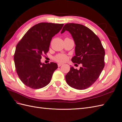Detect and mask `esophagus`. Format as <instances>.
<instances>
[{"label": "esophagus", "instance_id": "1", "mask_svg": "<svg viewBox=\"0 0 122 122\" xmlns=\"http://www.w3.org/2000/svg\"><path fill=\"white\" fill-rule=\"evenodd\" d=\"M57 65H58V67H61V66L62 65V64H58Z\"/></svg>", "mask_w": 122, "mask_h": 122}]
</instances>
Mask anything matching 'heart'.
<instances>
[{
    "instance_id": "heart-1",
    "label": "heart",
    "mask_w": 122,
    "mask_h": 122,
    "mask_svg": "<svg viewBox=\"0 0 122 122\" xmlns=\"http://www.w3.org/2000/svg\"><path fill=\"white\" fill-rule=\"evenodd\" d=\"M54 60L59 62H64L67 61L68 60V57L67 55L63 54H60L56 55L54 57Z\"/></svg>"
}]
</instances>
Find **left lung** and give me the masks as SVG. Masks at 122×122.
Listing matches in <instances>:
<instances>
[{
	"mask_svg": "<svg viewBox=\"0 0 122 122\" xmlns=\"http://www.w3.org/2000/svg\"><path fill=\"white\" fill-rule=\"evenodd\" d=\"M66 30L71 34L76 45L75 55L71 61L82 65L79 70L70 68L65 76L66 82L77 90L86 89L97 80L104 67V49L97 36L82 24L67 23L61 34Z\"/></svg>",
	"mask_w": 122,
	"mask_h": 122,
	"instance_id": "obj_1",
	"label": "left lung"
}]
</instances>
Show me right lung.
Segmentation results:
<instances>
[{"instance_id":"1","label":"right lung","mask_w":122,"mask_h":122,"mask_svg":"<svg viewBox=\"0 0 122 122\" xmlns=\"http://www.w3.org/2000/svg\"><path fill=\"white\" fill-rule=\"evenodd\" d=\"M64 24L42 22L33 26L18 42L14 54L17 74L25 86L39 89L50 82L58 68L55 62L42 64L41 59L48 52L52 38Z\"/></svg>"}]
</instances>
